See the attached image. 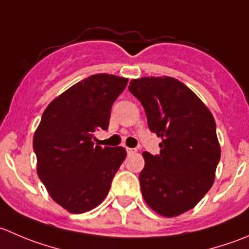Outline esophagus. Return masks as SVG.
<instances>
[{
    "label": "esophagus",
    "mask_w": 249,
    "mask_h": 249,
    "mask_svg": "<svg viewBox=\"0 0 249 249\" xmlns=\"http://www.w3.org/2000/svg\"><path fill=\"white\" fill-rule=\"evenodd\" d=\"M126 152H127V154H134V153H136L137 149L136 148H130V147H126Z\"/></svg>",
    "instance_id": "esophagus-1"
}]
</instances>
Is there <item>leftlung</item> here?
Segmentation results:
<instances>
[{
	"label": "left lung",
	"mask_w": 249,
	"mask_h": 249,
	"mask_svg": "<svg viewBox=\"0 0 249 249\" xmlns=\"http://www.w3.org/2000/svg\"><path fill=\"white\" fill-rule=\"evenodd\" d=\"M129 91L141 102L148 129L160 137V152H143L140 173L146 203L166 218L194 208L211 190L220 160L213 115L204 103L174 78H141Z\"/></svg>",
	"instance_id": "8db88e82"
}]
</instances>
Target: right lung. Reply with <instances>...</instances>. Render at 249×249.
I'll return each mask as SVG.
<instances>
[{"mask_svg":"<svg viewBox=\"0 0 249 249\" xmlns=\"http://www.w3.org/2000/svg\"><path fill=\"white\" fill-rule=\"evenodd\" d=\"M127 79L95 74L69 88L43 112L34 135L37 175L53 201L74 214L97 207L126 157L123 147L95 146Z\"/></svg>","mask_w":249,"mask_h":249,"instance_id":"1","label":"right lung"}]
</instances>
